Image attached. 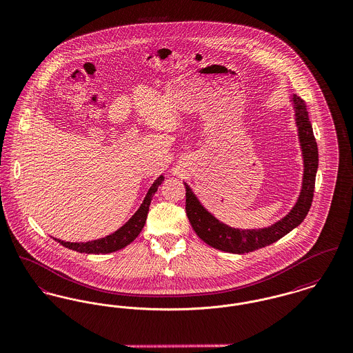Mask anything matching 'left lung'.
Segmentation results:
<instances>
[{
    "label": "left lung",
    "mask_w": 353,
    "mask_h": 353,
    "mask_svg": "<svg viewBox=\"0 0 353 353\" xmlns=\"http://www.w3.org/2000/svg\"><path fill=\"white\" fill-rule=\"evenodd\" d=\"M293 102L296 106V119L299 126V141L303 154V183L302 190L294 208L289 215L272 224V227L262 230H238L223 224L212 216L197 200L194 193L192 192L188 184L185 185L187 199H185V211L190 219L192 228L197 234V236L205 243L212 245L214 248L232 252V254H244L251 252L258 248L266 247L269 244L276 242L286 234H289L293 228L299 225L307 215L316 184V173L319 168V149L317 142L313 134L312 123L309 121L306 103L302 98L297 95L293 97Z\"/></svg>",
    "instance_id": "left-lung-1"
}]
</instances>
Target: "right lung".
I'll use <instances>...</instances> for the list:
<instances>
[{
  "label": "right lung",
  "mask_w": 353,
  "mask_h": 353,
  "mask_svg": "<svg viewBox=\"0 0 353 353\" xmlns=\"http://www.w3.org/2000/svg\"><path fill=\"white\" fill-rule=\"evenodd\" d=\"M163 181V176H160L150 187L143 203L141 204V207L136 214L123 227H121L118 231H115L109 236L98 239V241H92V242H84V243H71V242H64L60 239H54V241L70 250H75L78 252H85V254H109V252L126 247L128 244L132 243L138 236V234L142 231L145 221H146L152 197L157 192V188L161 185Z\"/></svg>",
  "instance_id": "right-lung-1"
}]
</instances>
